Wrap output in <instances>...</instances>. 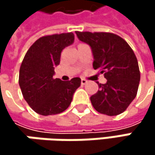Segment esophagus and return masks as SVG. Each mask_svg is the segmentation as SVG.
Wrapping results in <instances>:
<instances>
[{"label": "esophagus", "mask_w": 155, "mask_h": 155, "mask_svg": "<svg viewBox=\"0 0 155 155\" xmlns=\"http://www.w3.org/2000/svg\"><path fill=\"white\" fill-rule=\"evenodd\" d=\"M81 85H85V84H87V83H88V81H87L86 80H84V79H81Z\"/></svg>", "instance_id": "obj_1"}]
</instances>
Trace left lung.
Returning <instances> with one entry per match:
<instances>
[{
    "instance_id": "1",
    "label": "left lung",
    "mask_w": 155,
    "mask_h": 155,
    "mask_svg": "<svg viewBox=\"0 0 155 155\" xmlns=\"http://www.w3.org/2000/svg\"><path fill=\"white\" fill-rule=\"evenodd\" d=\"M75 33L79 40L91 47L93 68L107 79L104 84L97 82L99 91L91 97L93 108L108 116L121 114L136 98L139 86V67L134 51L113 33Z\"/></svg>"
}]
</instances>
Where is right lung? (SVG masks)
<instances>
[{"mask_svg":"<svg viewBox=\"0 0 155 155\" xmlns=\"http://www.w3.org/2000/svg\"><path fill=\"white\" fill-rule=\"evenodd\" d=\"M74 42L72 32L42 37L25 54L19 69L18 84L25 101L39 115H55L64 111L81 86L79 77L67 81L53 78L54 67L60 64L62 50Z\"/></svg>","mask_w":155,"mask_h":155,"instance_id":"obj_1","label":"right lung"}]
</instances>
